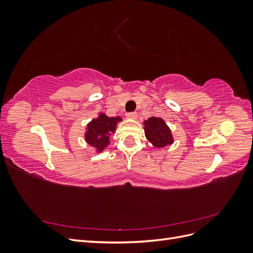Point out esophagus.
<instances>
[{
  "label": "esophagus",
  "mask_w": 253,
  "mask_h": 253,
  "mask_svg": "<svg viewBox=\"0 0 253 253\" xmlns=\"http://www.w3.org/2000/svg\"><path fill=\"white\" fill-rule=\"evenodd\" d=\"M126 118H128V119H136L137 118V113L136 112L126 113Z\"/></svg>",
  "instance_id": "34e87169"
}]
</instances>
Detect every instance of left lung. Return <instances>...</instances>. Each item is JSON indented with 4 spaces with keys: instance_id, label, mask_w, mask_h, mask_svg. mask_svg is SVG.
Listing matches in <instances>:
<instances>
[{
    "instance_id": "left-lung-1",
    "label": "left lung",
    "mask_w": 253,
    "mask_h": 253,
    "mask_svg": "<svg viewBox=\"0 0 253 253\" xmlns=\"http://www.w3.org/2000/svg\"><path fill=\"white\" fill-rule=\"evenodd\" d=\"M147 139L156 148H166L173 142L170 128L162 118L151 117L144 121Z\"/></svg>"
}]
</instances>
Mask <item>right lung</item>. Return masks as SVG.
I'll return each mask as SVG.
<instances>
[{
  "instance_id": "obj_1",
  "label": "right lung",
  "mask_w": 253,
  "mask_h": 253,
  "mask_svg": "<svg viewBox=\"0 0 253 253\" xmlns=\"http://www.w3.org/2000/svg\"><path fill=\"white\" fill-rule=\"evenodd\" d=\"M121 121L120 117H108L103 114L97 119L89 122L85 133L86 141L101 151L110 141L112 133L116 129L117 122Z\"/></svg>"
}]
</instances>
